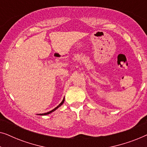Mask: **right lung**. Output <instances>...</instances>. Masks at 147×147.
<instances>
[{
	"mask_svg": "<svg viewBox=\"0 0 147 147\" xmlns=\"http://www.w3.org/2000/svg\"><path fill=\"white\" fill-rule=\"evenodd\" d=\"M64 100H64V98H63V100H62V102H61V103H60V104H59V105H58V106H57V107H56V108H54V109H53V110H51V111H49V112H47V113H44V114H39V115H47V114H50V113H51V112H52L55 111V110L56 109H57V108H59L60 106H61V105H62V104H63V102H64Z\"/></svg>",
	"mask_w": 147,
	"mask_h": 147,
	"instance_id": "1",
	"label": "right lung"
}]
</instances>
